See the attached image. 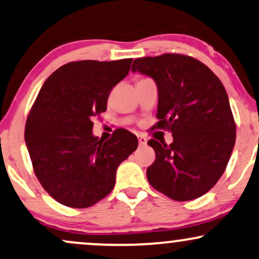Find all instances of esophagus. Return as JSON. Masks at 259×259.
<instances>
[{"instance_id": "34e87169", "label": "esophagus", "mask_w": 259, "mask_h": 259, "mask_svg": "<svg viewBox=\"0 0 259 259\" xmlns=\"http://www.w3.org/2000/svg\"><path fill=\"white\" fill-rule=\"evenodd\" d=\"M139 145H140V146L147 145V139H146L145 136L140 135V136H139Z\"/></svg>"}]
</instances>
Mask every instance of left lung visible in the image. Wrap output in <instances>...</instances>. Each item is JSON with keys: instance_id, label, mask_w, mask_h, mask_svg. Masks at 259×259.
Instances as JSON below:
<instances>
[{"instance_id": "8db88e82", "label": "left lung", "mask_w": 259, "mask_h": 259, "mask_svg": "<svg viewBox=\"0 0 259 259\" xmlns=\"http://www.w3.org/2000/svg\"><path fill=\"white\" fill-rule=\"evenodd\" d=\"M132 71L155 80L154 127L174 138L170 145L147 142L155 152L148 182L172 200L201 197L223 175L235 145L236 125L222 82L197 59L170 53L135 59Z\"/></svg>"}]
</instances>
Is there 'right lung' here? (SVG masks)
Returning a JSON list of instances; mask_svg holds the SVG:
<instances>
[{
	"label": "right lung",
	"instance_id": "right-lung-1",
	"mask_svg": "<svg viewBox=\"0 0 259 259\" xmlns=\"http://www.w3.org/2000/svg\"><path fill=\"white\" fill-rule=\"evenodd\" d=\"M133 59L68 62L40 88L25 125L33 171L53 199L85 208L113 189L117 167L138 148V138L117 129L104 141L93 118L107 108L111 90L129 73Z\"/></svg>",
	"mask_w": 259,
	"mask_h": 259
}]
</instances>
